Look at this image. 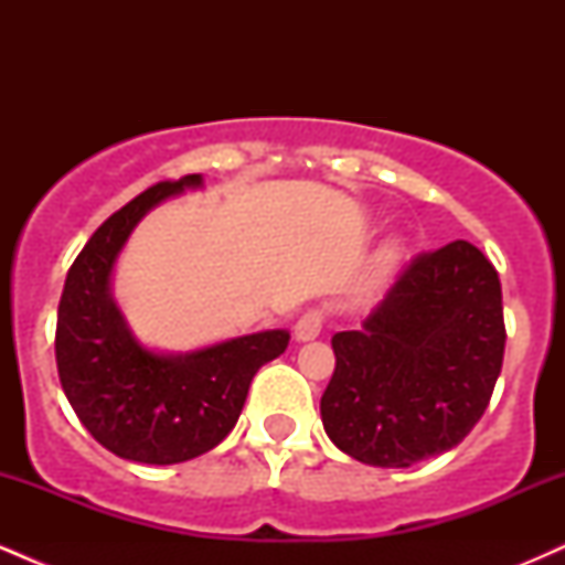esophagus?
Returning <instances> with one entry per match:
<instances>
[{
    "label": "esophagus",
    "mask_w": 565,
    "mask_h": 565,
    "mask_svg": "<svg viewBox=\"0 0 565 565\" xmlns=\"http://www.w3.org/2000/svg\"><path fill=\"white\" fill-rule=\"evenodd\" d=\"M321 329H323V313H321V310H308V313H302L300 319H297L295 337L300 342L316 340V337L321 334Z\"/></svg>",
    "instance_id": "esophagus-1"
}]
</instances>
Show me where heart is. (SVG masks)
<instances>
[{
    "instance_id": "b5f03b06",
    "label": "heart",
    "mask_w": 565,
    "mask_h": 565,
    "mask_svg": "<svg viewBox=\"0 0 565 565\" xmlns=\"http://www.w3.org/2000/svg\"><path fill=\"white\" fill-rule=\"evenodd\" d=\"M398 244H391V246H385V252H382V265H391L395 257H398Z\"/></svg>"
}]
</instances>
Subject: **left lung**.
Here are the masks:
<instances>
[{"instance_id": "obj_1", "label": "left lung", "mask_w": 565, "mask_h": 565, "mask_svg": "<svg viewBox=\"0 0 565 565\" xmlns=\"http://www.w3.org/2000/svg\"><path fill=\"white\" fill-rule=\"evenodd\" d=\"M504 340L502 287L483 252L462 238L423 252L361 329L332 337L323 430L374 468L449 451L489 406Z\"/></svg>"}]
</instances>
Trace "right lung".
Masks as SVG:
<instances>
[{
    "instance_id": "right-lung-1",
    "label": "right lung",
    "mask_w": 565,
    "mask_h": 565,
    "mask_svg": "<svg viewBox=\"0 0 565 565\" xmlns=\"http://www.w3.org/2000/svg\"><path fill=\"white\" fill-rule=\"evenodd\" d=\"M201 188V174L151 185L93 233L57 305L55 361L79 423L116 457L174 465L215 449L236 425L257 369L289 345L287 329L191 353L140 345L111 297V274L135 225L159 201Z\"/></svg>"
}]
</instances>
